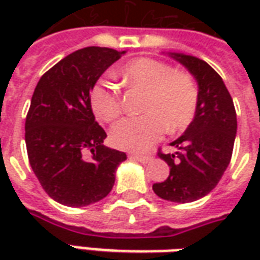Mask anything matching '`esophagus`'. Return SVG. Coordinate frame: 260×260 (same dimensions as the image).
<instances>
[{
    "mask_svg": "<svg viewBox=\"0 0 260 260\" xmlns=\"http://www.w3.org/2000/svg\"><path fill=\"white\" fill-rule=\"evenodd\" d=\"M131 157L134 158V160H136V161H139V163L143 164L149 163V161H152L153 160V157L150 154H131Z\"/></svg>",
    "mask_w": 260,
    "mask_h": 260,
    "instance_id": "obj_1",
    "label": "esophagus"
}]
</instances>
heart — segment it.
I'll return each instance as SVG.
<instances>
[{"instance_id": "heart-1", "label": "heart", "mask_w": 260, "mask_h": 260, "mask_svg": "<svg viewBox=\"0 0 260 260\" xmlns=\"http://www.w3.org/2000/svg\"><path fill=\"white\" fill-rule=\"evenodd\" d=\"M122 85L145 90L142 115L128 117L114 125L110 138L115 147L141 152L163 136L166 128L180 132L195 117L199 91L191 76L153 58H135L117 71ZM89 104L97 118L111 122L121 114L118 91L97 82L89 93Z\"/></svg>"}]
</instances>
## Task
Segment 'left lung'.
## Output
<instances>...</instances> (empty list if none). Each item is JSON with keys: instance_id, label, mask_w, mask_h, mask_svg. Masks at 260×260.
Masks as SVG:
<instances>
[{"instance_id": "left-lung-1", "label": "left lung", "mask_w": 260, "mask_h": 260, "mask_svg": "<svg viewBox=\"0 0 260 260\" xmlns=\"http://www.w3.org/2000/svg\"><path fill=\"white\" fill-rule=\"evenodd\" d=\"M169 55L195 78L199 100L191 124L170 143L177 152L158 153L169 164L170 175L154 184L153 191L164 201L188 203L206 196L229 167L237 135V114L223 79L210 65L193 55Z\"/></svg>"}]
</instances>
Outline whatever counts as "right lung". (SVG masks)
I'll use <instances>...</instances> for the list:
<instances>
[{
    "mask_svg": "<svg viewBox=\"0 0 260 260\" xmlns=\"http://www.w3.org/2000/svg\"><path fill=\"white\" fill-rule=\"evenodd\" d=\"M126 51L85 47L48 69L31 96L25 122L29 163L54 201L83 207L111 192L126 154L103 145L89 93L108 67Z\"/></svg>",
    "mask_w": 260,
    "mask_h": 260,
    "instance_id": "1",
    "label": "right lung"
}]
</instances>
